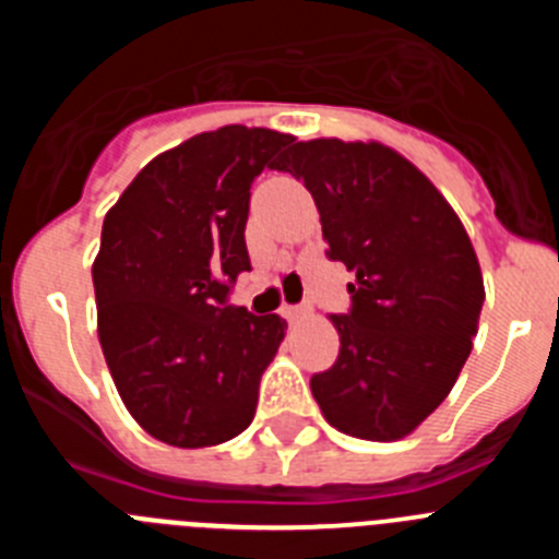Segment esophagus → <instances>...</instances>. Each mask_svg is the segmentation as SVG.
<instances>
[{
  "label": "esophagus",
  "instance_id": "obj_1",
  "mask_svg": "<svg viewBox=\"0 0 559 559\" xmlns=\"http://www.w3.org/2000/svg\"><path fill=\"white\" fill-rule=\"evenodd\" d=\"M280 313H283L285 319H288V322L294 324V322H302L305 316H310V308H308V305H285V308L280 310Z\"/></svg>",
  "mask_w": 559,
  "mask_h": 559
}]
</instances>
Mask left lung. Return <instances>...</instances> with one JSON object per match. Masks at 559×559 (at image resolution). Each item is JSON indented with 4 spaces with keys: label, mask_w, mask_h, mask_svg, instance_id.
<instances>
[{
    "label": "left lung",
    "mask_w": 559,
    "mask_h": 559,
    "mask_svg": "<svg viewBox=\"0 0 559 559\" xmlns=\"http://www.w3.org/2000/svg\"><path fill=\"white\" fill-rule=\"evenodd\" d=\"M276 170L316 201L353 310L330 316L338 358L310 378L341 433L394 442L451 394L478 333L484 280L462 221L426 173L380 142H296Z\"/></svg>",
    "instance_id": "8db88e82"
}]
</instances>
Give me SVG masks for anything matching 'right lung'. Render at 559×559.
<instances>
[{
	"label": "right lung",
	"instance_id": "1",
	"mask_svg": "<svg viewBox=\"0 0 559 559\" xmlns=\"http://www.w3.org/2000/svg\"><path fill=\"white\" fill-rule=\"evenodd\" d=\"M290 133L224 126L147 162L106 212L92 265L97 335L131 417L165 445L210 448L249 428L285 319L226 305L249 271L251 185Z\"/></svg>",
	"mask_w": 559,
	"mask_h": 559
}]
</instances>
